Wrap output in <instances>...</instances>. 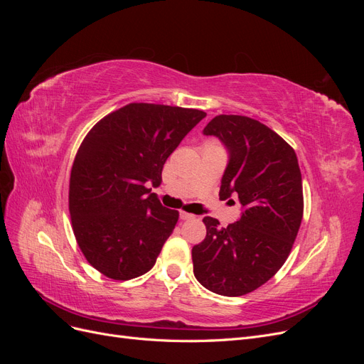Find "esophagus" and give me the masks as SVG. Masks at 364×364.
I'll return each mask as SVG.
<instances>
[{
  "mask_svg": "<svg viewBox=\"0 0 364 364\" xmlns=\"http://www.w3.org/2000/svg\"><path fill=\"white\" fill-rule=\"evenodd\" d=\"M181 218L182 220H193V218H196V215H193V214H188V213H185V211H181Z\"/></svg>",
  "mask_w": 364,
  "mask_h": 364,
  "instance_id": "1",
  "label": "esophagus"
}]
</instances>
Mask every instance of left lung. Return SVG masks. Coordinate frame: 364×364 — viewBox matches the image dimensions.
Here are the masks:
<instances>
[{"mask_svg": "<svg viewBox=\"0 0 364 364\" xmlns=\"http://www.w3.org/2000/svg\"><path fill=\"white\" fill-rule=\"evenodd\" d=\"M229 153L220 199L238 196V222L220 228L205 217L206 237L193 247L194 277L222 296L266 284L289 258L304 215L302 176L294 150L277 132L243 115H217L203 129Z\"/></svg>", "mask_w": 364, "mask_h": 364, "instance_id": "left-lung-1", "label": "left lung"}]
</instances>
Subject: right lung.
I'll return each instance as SVG.
<instances>
[{"label":"right lung","mask_w":364,"mask_h":364,"mask_svg":"<svg viewBox=\"0 0 364 364\" xmlns=\"http://www.w3.org/2000/svg\"><path fill=\"white\" fill-rule=\"evenodd\" d=\"M199 109L130 103L87 132L71 168L70 215L86 261L127 281L155 266L179 213L161 205L162 167L203 119Z\"/></svg>","instance_id":"obj_1"}]
</instances>
